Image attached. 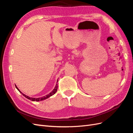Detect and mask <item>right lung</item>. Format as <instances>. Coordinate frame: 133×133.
<instances>
[{
	"label": "right lung",
	"instance_id": "1",
	"mask_svg": "<svg viewBox=\"0 0 133 133\" xmlns=\"http://www.w3.org/2000/svg\"><path fill=\"white\" fill-rule=\"evenodd\" d=\"M58 79L57 80V82H58ZM15 85L16 88H17V89H18V90L20 92H21V93H22V94H23V96H24L25 97V98H26L27 99H28L29 100H31V101H33V102H39V101H42V100H45V99H48V98L50 97L51 96L53 95L54 94H55V92H57V89H58V84H56V85H55V88H54V89L53 90H52L49 94H48V95H45V96H43V97L38 98H30V97H29V96H27V95H25L24 94H23L22 92H21V91L19 90V89H18V87H17V86H16V85Z\"/></svg>",
	"mask_w": 133,
	"mask_h": 133
}]
</instances>
